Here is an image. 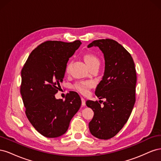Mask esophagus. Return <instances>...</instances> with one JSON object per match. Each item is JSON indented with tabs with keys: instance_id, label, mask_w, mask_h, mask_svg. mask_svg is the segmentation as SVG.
<instances>
[{
	"instance_id": "esophagus-1",
	"label": "esophagus",
	"mask_w": 161,
	"mask_h": 161,
	"mask_svg": "<svg viewBox=\"0 0 161 161\" xmlns=\"http://www.w3.org/2000/svg\"><path fill=\"white\" fill-rule=\"evenodd\" d=\"M81 100H82V106H85L86 105V102H85V99L82 98V97H81Z\"/></svg>"
}]
</instances>
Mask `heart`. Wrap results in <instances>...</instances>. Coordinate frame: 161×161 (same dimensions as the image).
Returning a JSON list of instances; mask_svg holds the SVG:
<instances>
[{"mask_svg":"<svg viewBox=\"0 0 161 161\" xmlns=\"http://www.w3.org/2000/svg\"><path fill=\"white\" fill-rule=\"evenodd\" d=\"M84 60L89 69L93 66L99 67L100 61L99 58L91 53H86L84 56ZM69 69V64H68L66 68V71L68 72ZM92 86V83L89 81L78 82L74 85V89L80 92L81 94L86 95L89 92V90Z\"/></svg>","mask_w":161,"mask_h":161,"instance_id":"b5f03b06","label":"heart"}]
</instances>
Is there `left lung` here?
Instances as JSON below:
<instances>
[{"label": "left lung", "mask_w": 161, "mask_h": 161, "mask_svg": "<svg viewBox=\"0 0 161 161\" xmlns=\"http://www.w3.org/2000/svg\"><path fill=\"white\" fill-rule=\"evenodd\" d=\"M92 46L98 47L105 58L104 75L95 95L106 101L103 107L97 101H86V106L94 111L89 128L95 137L108 140L118 134L130 118L136 101L137 77L132 57L119 43L110 39L98 40L87 47Z\"/></svg>", "instance_id": "left-lung-1"}]
</instances>
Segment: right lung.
<instances>
[{"instance_id": "1", "label": "right lung", "mask_w": 161, "mask_h": 161, "mask_svg": "<svg viewBox=\"0 0 161 161\" xmlns=\"http://www.w3.org/2000/svg\"><path fill=\"white\" fill-rule=\"evenodd\" d=\"M81 42L47 41L33 50L21 70V94L25 114L35 129L47 138L66 132L81 105L79 94L72 91L65 100L56 99L67 62Z\"/></svg>"}]
</instances>
